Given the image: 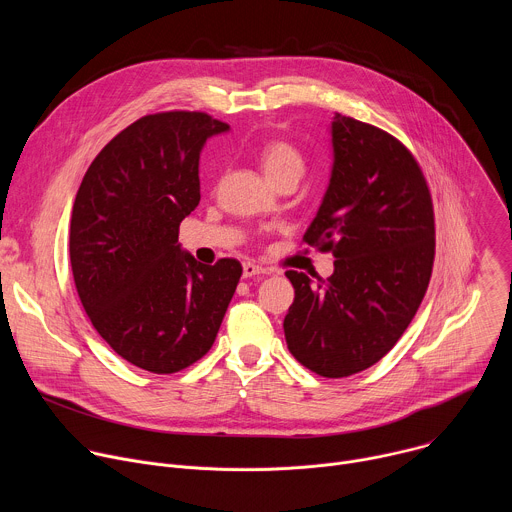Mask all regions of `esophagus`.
I'll list each match as a JSON object with an SVG mask.
<instances>
[{"instance_id":"esophagus-1","label":"esophagus","mask_w":512,"mask_h":512,"mask_svg":"<svg viewBox=\"0 0 512 512\" xmlns=\"http://www.w3.org/2000/svg\"><path fill=\"white\" fill-rule=\"evenodd\" d=\"M265 273H267V269L261 267V265H257V263H251V261L243 263V277H245V279L255 277V275H265Z\"/></svg>"}]
</instances>
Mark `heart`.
<instances>
[{
	"instance_id": "heart-1",
	"label": "heart",
	"mask_w": 512,
	"mask_h": 512,
	"mask_svg": "<svg viewBox=\"0 0 512 512\" xmlns=\"http://www.w3.org/2000/svg\"><path fill=\"white\" fill-rule=\"evenodd\" d=\"M261 168L265 176L275 184L283 178H296L300 180L306 170V160L302 152L296 148L294 143L275 139L265 143V148L259 154Z\"/></svg>"
}]
</instances>
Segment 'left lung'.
<instances>
[{"instance_id": "left-lung-1", "label": "left lung", "mask_w": 512, "mask_h": 512, "mask_svg": "<svg viewBox=\"0 0 512 512\" xmlns=\"http://www.w3.org/2000/svg\"><path fill=\"white\" fill-rule=\"evenodd\" d=\"M332 174L304 241L330 251L328 279L287 271L296 289L283 320L289 352L312 373L340 379L379 362L411 324L435 255L423 172L387 131L336 113Z\"/></svg>"}]
</instances>
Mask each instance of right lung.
Masks as SVG:
<instances>
[{"label":"right lung","instance_id":"1","mask_svg":"<svg viewBox=\"0 0 512 512\" xmlns=\"http://www.w3.org/2000/svg\"><path fill=\"white\" fill-rule=\"evenodd\" d=\"M225 131L198 111L145 115L99 152L72 206L81 304L101 338L143 371L170 375L200 360L241 279L237 259L202 265L178 243L200 202V152Z\"/></svg>","mask_w":512,"mask_h":512}]
</instances>
